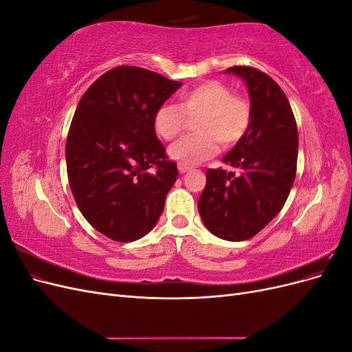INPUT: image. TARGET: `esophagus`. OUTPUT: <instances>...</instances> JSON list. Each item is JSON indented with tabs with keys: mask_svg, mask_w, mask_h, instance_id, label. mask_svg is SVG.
Returning a JSON list of instances; mask_svg holds the SVG:
<instances>
[{
	"mask_svg": "<svg viewBox=\"0 0 352 352\" xmlns=\"http://www.w3.org/2000/svg\"><path fill=\"white\" fill-rule=\"evenodd\" d=\"M177 168H179L180 173H185V172H189V170L192 168V167L188 166V164H184V163H179V164H177Z\"/></svg>",
	"mask_w": 352,
	"mask_h": 352,
	"instance_id": "34e87169",
	"label": "esophagus"
}]
</instances>
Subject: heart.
I'll return each instance as SVG.
<instances>
[{"label":"heart","mask_w":352,"mask_h":352,"mask_svg":"<svg viewBox=\"0 0 352 352\" xmlns=\"http://www.w3.org/2000/svg\"><path fill=\"white\" fill-rule=\"evenodd\" d=\"M197 116L198 133L177 141L168 151L184 164H198L217 154L220 142L236 145L250 129L252 107L247 97L232 92L226 83L207 80L180 94L177 105H160L153 119L154 131L163 141H175Z\"/></svg>","instance_id":"1"}]
</instances>
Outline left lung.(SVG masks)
<instances>
[{"instance_id": "8db88e82", "label": "left lung", "mask_w": 352, "mask_h": 352, "mask_svg": "<svg viewBox=\"0 0 352 352\" xmlns=\"http://www.w3.org/2000/svg\"><path fill=\"white\" fill-rule=\"evenodd\" d=\"M228 72L247 82L252 120L223 158L241 173L208 168L198 211L211 233L239 242L257 235L285 206L296 175L298 131L289 101L267 73L250 66Z\"/></svg>"}]
</instances>
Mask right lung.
I'll list each match as a JSON object with an SVG mask.
<instances>
[{
	"mask_svg": "<svg viewBox=\"0 0 352 352\" xmlns=\"http://www.w3.org/2000/svg\"><path fill=\"white\" fill-rule=\"evenodd\" d=\"M180 87L151 70L117 66L80 98L66 142L67 177L83 217L104 236L136 241L162 216L177 166L153 119Z\"/></svg>",
	"mask_w": 352,
	"mask_h": 352,
	"instance_id": "right-lung-1",
	"label": "right lung"
}]
</instances>
